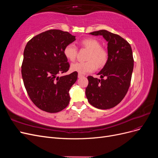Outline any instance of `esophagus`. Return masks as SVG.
<instances>
[{
  "label": "esophagus",
  "instance_id": "1",
  "mask_svg": "<svg viewBox=\"0 0 158 158\" xmlns=\"http://www.w3.org/2000/svg\"><path fill=\"white\" fill-rule=\"evenodd\" d=\"M84 76V75H82V74H78V78H82V77H83Z\"/></svg>",
  "mask_w": 158,
  "mask_h": 158
}]
</instances>
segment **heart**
Masks as SVG:
<instances>
[{
	"label": "heart",
	"instance_id": "obj_1",
	"mask_svg": "<svg viewBox=\"0 0 158 158\" xmlns=\"http://www.w3.org/2000/svg\"><path fill=\"white\" fill-rule=\"evenodd\" d=\"M80 45L89 51L87 56L88 61L78 62L70 66L72 71L77 72L79 74H87L94 71L96 66L101 68L106 64L108 59L107 51L102 48L101 43L95 38L88 37L81 40ZM77 47L73 44L66 45L64 48L63 53L69 60L74 62L77 55Z\"/></svg>",
	"mask_w": 158,
	"mask_h": 158
}]
</instances>
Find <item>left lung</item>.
<instances>
[{
  "mask_svg": "<svg viewBox=\"0 0 158 158\" xmlns=\"http://www.w3.org/2000/svg\"><path fill=\"white\" fill-rule=\"evenodd\" d=\"M90 34L102 35L108 42V59L98 74L101 76V80L88 76L85 95L94 107L111 109L122 101L130 87L134 67L132 49L125 39L107 30L94 31Z\"/></svg>",
  "mask_w": 158,
  "mask_h": 158,
  "instance_id": "left-lung-1",
  "label": "left lung"
}]
</instances>
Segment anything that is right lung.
Returning <instances> with one entry per match:
<instances>
[{
    "instance_id": "right-lung-1",
    "label": "right lung",
    "mask_w": 158,
    "mask_h": 158,
    "mask_svg": "<svg viewBox=\"0 0 158 158\" xmlns=\"http://www.w3.org/2000/svg\"><path fill=\"white\" fill-rule=\"evenodd\" d=\"M75 40L67 31L50 30L33 37L26 45L22 64L23 84L32 102L43 111L57 113L68 106L69 90L78 73L60 77L58 74L69 69L63 51Z\"/></svg>"
}]
</instances>
